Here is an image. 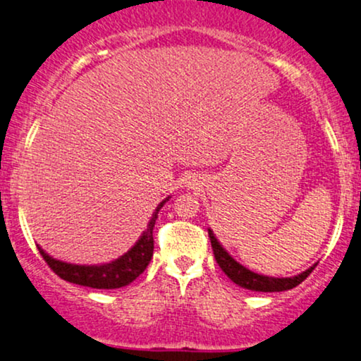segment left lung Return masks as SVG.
Here are the masks:
<instances>
[{
  "label": "left lung",
  "mask_w": 361,
  "mask_h": 361,
  "mask_svg": "<svg viewBox=\"0 0 361 361\" xmlns=\"http://www.w3.org/2000/svg\"><path fill=\"white\" fill-rule=\"evenodd\" d=\"M208 236L209 241H212V248H213V255L214 259H216L218 267L221 268L223 273L230 278L231 281L240 285L241 288L246 290H253V291H285V290H291L295 286H298L303 280H307L310 273L314 270V267L310 268V270L303 271L302 275L293 276V278H271V276H263L258 275V273H253L250 270H246L245 267H241L238 262H235L233 258L228 255L223 246L218 243V240L214 238L213 231L208 230Z\"/></svg>",
  "instance_id": "1"
}]
</instances>
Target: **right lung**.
Instances as JSON below:
<instances>
[{
  "instance_id": "right-lung-1",
  "label": "right lung",
  "mask_w": 361,
  "mask_h": 361,
  "mask_svg": "<svg viewBox=\"0 0 361 361\" xmlns=\"http://www.w3.org/2000/svg\"><path fill=\"white\" fill-rule=\"evenodd\" d=\"M165 203L166 200L158 204L152 221L148 223L147 231H145L143 236L138 240V243H136L126 255H123L121 258L115 259V262L108 264H99V267H80V264L58 262V259H54L49 257V255L44 253L41 248H38L39 255L43 257L44 262L48 263V267L51 268L59 278H63V280L98 290L121 288V286L130 285L131 281L136 280L141 273L147 270L149 262H152L154 248L153 228L154 223H157L158 212Z\"/></svg>"
}]
</instances>
